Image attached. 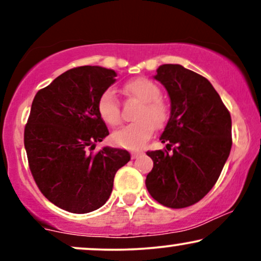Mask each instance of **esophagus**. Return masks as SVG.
Segmentation results:
<instances>
[{"mask_svg":"<svg viewBox=\"0 0 261 261\" xmlns=\"http://www.w3.org/2000/svg\"><path fill=\"white\" fill-rule=\"evenodd\" d=\"M142 153H143L142 151L133 152V153H131V158H133V160H135V158H137V157H139V155H141V154H142Z\"/></svg>","mask_w":261,"mask_h":261,"instance_id":"1","label":"esophagus"}]
</instances>
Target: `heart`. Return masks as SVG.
Returning <instances> with one entry per match:
<instances>
[{"instance_id": "heart-1", "label": "heart", "mask_w": 261, "mask_h": 261, "mask_svg": "<svg viewBox=\"0 0 261 261\" xmlns=\"http://www.w3.org/2000/svg\"><path fill=\"white\" fill-rule=\"evenodd\" d=\"M124 92L141 101L134 124L113 134V142L126 149H139L153 134L154 127L161 128L169 119V107L161 98V88L146 77H136L124 85ZM100 118L110 126L121 124L120 101L112 89L100 94L97 103Z\"/></svg>"}]
</instances>
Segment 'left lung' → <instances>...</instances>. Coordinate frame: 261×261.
<instances>
[{
	"label": "left lung",
	"mask_w": 261,
	"mask_h": 261,
	"mask_svg": "<svg viewBox=\"0 0 261 261\" xmlns=\"http://www.w3.org/2000/svg\"><path fill=\"white\" fill-rule=\"evenodd\" d=\"M154 79L170 97V118L161 141L147 151L153 168L146 188L157 202L184 208L199 202L216 184L232 147L230 114L201 74L180 65H162Z\"/></svg>",
	"instance_id": "obj_1"
}]
</instances>
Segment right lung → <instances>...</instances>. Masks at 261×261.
<instances>
[{
  "instance_id": "right-lung-1",
  "label": "right lung",
  "mask_w": 261,
  "mask_h": 261,
  "mask_svg": "<svg viewBox=\"0 0 261 261\" xmlns=\"http://www.w3.org/2000/svg\"><path fill=\"white\" fill-rule=\"evenodd\" d=\"M115 71L80 66L39 89L24 128V147L41 194L73 214H87L107 202L114 176L130 161L127 151L95 142L109 135L97 103L115 82Z\"/></svg>"
}]
</instances>
